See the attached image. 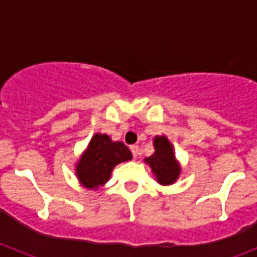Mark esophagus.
<instances>
[{
    "mask_svg": "<svg viewBox=\"0 0 257 257\" xmlns=\"http://www.w3.org/2000/svg\"><path fill=\"white\" fill-rule=\"evenodd\" d=\"M131 152L135 157H137L140 155V149H139V145H131Z\"/></svg>",
    "mask_w": 257,
    "mask_h": 257,
    "instance_id": "obj_1",
    "label": "esophagus"
}]
</instances>
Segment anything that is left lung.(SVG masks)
<instances>
[{
    "mask_svg": "<svg viewBox=\"0 0 257 257\" xmlns=\"http://www.w3.org/2000/svg\"><path fill=\"white\" fill-rule=\"evenodd\" d=\"M155 153L145 159V163L151 167L157 183L161 185H171L179 179L181 167L177 163L171 141L165 136H156L153 140Z\"/></svg>",
    "mask_w": 257,
    "mask_h": 257,
    "instance_id": "1",
    "label": "left lung"
}]
</instances>
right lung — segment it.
<instances>
[{
	"mask_svg": "<svg viewBox=\"0 0 257 257\" xmlns=\"http://www.w3.org/2000/svg\"><path fill=\"white\" fill-rule=\"evenodd\" d=\"M131 159L132 153L126 145L112 141L108 135L96 133L76 165V175L82 187L97 189L110 179L117 164Z\"/></svg>",
	"mask_w": 257,
	"mask_h": 257,
	"instance_id": "add662e5",
	"label": "right lung"
}]
</instances>
